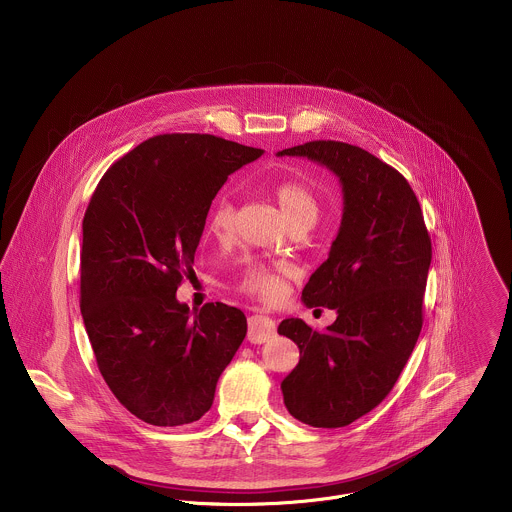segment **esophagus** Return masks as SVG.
Wrapping results in <instances>:
<instances>
[{
	"label": "esophagus",
	"mask_w": 512,
	"mask_h": 512,
	"mask_svg": "<svg viewBox=\"0 0 512 512\" xmlns=\"http://www.w3.org/2000/svg\"><path fill=\"white\" fill-rule=\"evenodd\" d=\"M276 335V321L268 315H252L248 319V341L250 343H266Z\"/></svg>",
	"instance_id": "34e87169"
}]
</instances>
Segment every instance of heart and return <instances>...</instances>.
<instances>
[{
    "mask_svg": "<svg viewBox=\"0 0 512 512\" xmlns=\"http://www.w3.org/2000/svg\"><path fill=\"white\" fill-rule=\"evenodd\" d=\"M274 195H276V201H278L284 217L288 219L290 224L305 222V220L315 222V219H317L319 201H317L315 193L309 187H305L301 183H295V181H286V183H280L274 189ZM207 222H209V230L215 238L224 240V238L232 236L234 224H236V211H234V205H232V201L226 193H222L211 205ZM288 278H290L288 268L252 264L244 272V278L240 282V290L252 295V297H258L262 301L274 303V301H280L286 295Z\"/></svg>",
    "mask_w": 512,
    "mask_h": 512,
    "instance_id": "heart-1",
    "label": "heart"
}]
</instances>
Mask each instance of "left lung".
<instances>
[{
  "label": "left lung",
  "instance_id": "8db88e82",
  "mask_svg": "<svg viewBox=\"0 0 512 512\" xmlns=\"http://www.w3.org/2000/svg\"><path fill=\"white\" fill-rule=\"evenodd\" d=\"M278 155L307 157L343 185V219L329 258L301 299L329 307L325 331L284 319L280 335L299 347L282 382L284 404L313 428H343L376 408L396 384L422 331L432 240L410 183L363 147L319 140Z\"/></svg>",
  "mask_w": 512,
  "mask_h": 512
}]
</instances>
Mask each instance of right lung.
Instances as JSON below:
<instances>
[{
    "label": "right lung",
    "instance_id": "add662e5",
    "mask_svg": "<svg viewBox=\"0 0 512 512\" xmlns=\"http://www.w3.org/2000/svg\"><path fill=\"white\" fill-rule=\"evenodd\" d=\"M264 151L211 134H163L120 157L82 220L80 311L112 394L151 426L205 416L246 337L226 303L195 313L175 292L191 278L207 215L228 175Z\"/></svg>",
    "mask_w": 512,
    "mask_h": 512
}]
</instances>
